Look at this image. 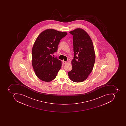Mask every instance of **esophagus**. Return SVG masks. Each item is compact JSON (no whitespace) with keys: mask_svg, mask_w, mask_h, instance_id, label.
Instances as JSON below:
<instances>
[{"mask_svg":"<svg viewBox=\"0 0 126 126\" xmlns=\"http://www.w3.org/2000/svg\"><path fill=\"white\" fill-rule=\"evenodd\" d=\"M63 64H65V63H67V62H66V61H63Z\"/></svg>","mask_w":126,"mask_h":126,"instance_id":"34e87169","label":"esophagus"}]
</instances>
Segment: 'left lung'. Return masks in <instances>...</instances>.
<instances>
[{
	"instance_id": "left-lung-1",
	"label": "left lung",
	"mask_w": 126,
	"mask_h": 126,
	"mask_svg": "<svg viewBox=\"0 0 126 126\" xmlns=\"http://www.w3.org/2000/svg\"><path fill=\"white\" fill-rule=\"evenodd\" d=\"M70 33L73 35L74 56L72 61V69L68 72V77L74 82H81L93 70L95 50L91 37L83 29L77 28Z\"/></svg>"
}]
</instances>
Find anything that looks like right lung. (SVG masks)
Masks as SVG:
<instances>
[{
    "instance_id": "right-lung-1",
    "label": "right lung",
    "mask_w": 126,
    "mask_h": 126,
    "mask_svg": "<svg viewBox=\"0 0 126 126\" xmlns=\"http://www.w3.org/2000/svg\"><path fill=\"white\" fill-rule=\"evenodd\" d=\"M67 34L53 29H47L36 39L32 51V63L35 75L42 81H51L61 68V61L52 55L58 51L60 40Z\"/></svg>"
}]
</instances>
